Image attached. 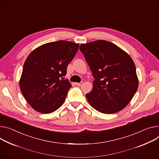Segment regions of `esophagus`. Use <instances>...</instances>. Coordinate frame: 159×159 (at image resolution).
Wrapping results in <instances>:
<instances>
[{
  "label": "esophagus",
  "mask_w": 159,
  "mask_h": 159,
  "mask_svg": "<svg viewBox=\"0 0 159 159\" xmlns=\"http://www.w3.org/2000/svg\"><path fill=\"white\" fill-rule=\"evenodd\" d=\"M82 84H83V82H81L80 83H75V85H77L78 86H81Z\"/></svg>",
  "instance_id": "34e87169"
}]
</instances>
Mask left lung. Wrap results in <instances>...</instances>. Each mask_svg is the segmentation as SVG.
Here are the masks:
<instances>
[{
	"label": "left lung",
	"mask_w": 159,
	"mask_h": 159,
	"mask_svg": "<svg viewBox=\"0 0 159 159\" xmlns=\"http://www.w3.org/2000/svg\"><path fill=\"white\" fill-rule=\"evenodd\" d=\"M79 49L95 79L93 90L85 95L89 104L106 114L124 109L138 88L136 66L131 56L103 40L81 44Z\"/></svg>",
	"instance_id": "left-lung-1"
}]
</instances>
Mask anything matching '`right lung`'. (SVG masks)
Here are the masks:
<instances>
[{"label":"right lung","mask_w":159,"mask_h":159,"mask_svg":"<svg viewBox=\"0 0 159 159\" xmlns=\"http://www.w3.org/2000/svg\"><path fill=\"white\" fill-rule=\"evenodd\" d=\"M79 44L58 40L34 49L24 63L20 88L27 102L36 111L50 113L64 103L71 85L64 77Z\"/></svg>","instance_id":"right-lung-1"}]
</instances>
